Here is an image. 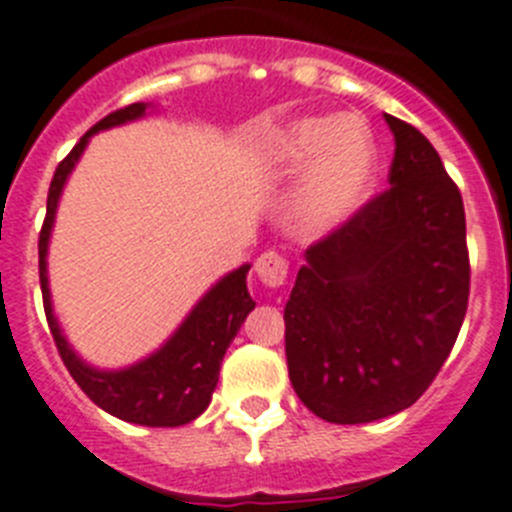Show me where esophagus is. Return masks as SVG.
Instances as JSON below:
<instances>
[{"label": "esophagus", "instance_id": "34e87169", "mask_svg": "<svg viewBox=\"0 0 512 512\" xmlns=\"http://www.w3.org/2000/svg\"><path fill=\"white\" fill-rule=\"evenodd\" d=\"M255 273L262 286L281 288L288 278V260L278 252H265V255L257 257Z\"/></svg>", "mask_w": 512, "mask_h": 512}]
</instances>
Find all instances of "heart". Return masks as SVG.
I'll list each match as a JSON object with an SVG mask.
<instances>
[{
	"mask_svg": "<svg viewBox=\"0 0 512 512\" xmlns=\"http://www.w3.org/2000/svg\"><path fill=\"white\" fill-rule=\"evenodd\" d=\"M270 159L281 170H304L296 216L314 234L340 229L366 206L379 151L366 123L350 115H309L273 136Z\"/></svg>",
	"mask_w": 512,
	"mask_h": 512,
	"instance_id": "b5f03b06",
	"label": "heart"
}]
</instances>
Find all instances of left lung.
Wrapping results in <instances>:
<instances>
[{"label": "left lung", "mask_w": 512, "mask_h": 512, "mask_svg": "<svg viewBox=\"0 0 512 512\" xmlns=\"http://www.w3.org/2000/svg\"><path fill=\"white\" fill-rule=\"evenodd\" d=\"M394 133L389 188L306 250L286 319L291 384L317 417L358 425L425 394L469 304L464 201L410 123Z\"/></svg>", "instance_id": "8db88e82"}]
</instances>
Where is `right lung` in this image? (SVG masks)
I'll return each instance as SVG.
<instances>
[{
  "label": "right lung",
  "instance_id": "obj_1",
  "mask_svg": "<svg viewBox=\"0 0 512 512\" xmlns=\"http://www.w3.org/2000/svg\"><path fill=\"white\" fill-rule=\"evenodd\" d=\"M146 108H149V102H133L128 108L105 115L100 123H95L84 133L79 144L69 151V157L56 167L51 188H48L46 221H43L41 239H38V270H41L43 309H46L53 342H56L61 361L69 368L71 379L77 381L79 389L97 407L126 422H136L146 428H177V425L195 420L208 407L213 389L219 384L226 348L237 337L247 314L255 309V301L247 291L250 265H242L234 273L224 275L195 304V309L177 327L175 335L164 342L157 353H151L149 358L133 363V366L121 368V371H100V368L84 363L71 350L59 322L53 317L51 291H48V239H51L56 206H59L66 177L82 157L92 133L136 121L146 113Z\"/></svg>",
  "mask_w": 512,
  "mask_h": 512
}]
</instances>
